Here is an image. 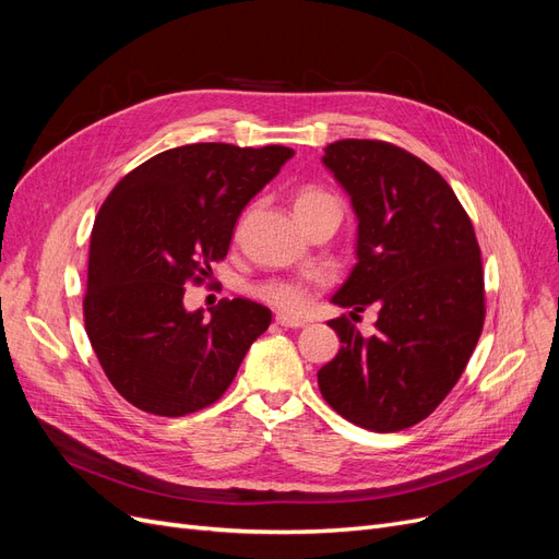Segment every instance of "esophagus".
<instances>
[{
	"mask_svg": "<svg viewBox=\"0 0 559 559\" xmlns=\"http://www.w3.org/2000/svg\"><path fill=\"white\" fill-rule=\"evenodd\" d=\"M275 321L280 326H286V329H300V326L308 324L306 319H296V317H286V314H277Z\"/></svg>",
	"mask_w": 559,
	"mask_h": 559,
	"instance_id": "1",
	"label": "esophagus"
}]
</instances>
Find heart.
Instances as JSON below:
<instances>
[{
  "label": "heart",
  "instance_id": "obj_1",
  "mask_svg": "<svg viewBox=\"0 0 559 559\" xmlns=\"http://www.w3.org/2000/svg\"><path fill=\"white\" fill-rule=\"evenodd\" d=\"M329 202H335L333 195H329L326 191L321 189H314V186H308V189H300L294 198V210L296 214L298 212H306V210H312V207H319V205H329ZM257 294L267 300L270 306H275L284 312H300L302 308L308 306V294L302 286L298 284H292V282H265L261 284Z\"/></svg>",
  "mask_w": 559,
  "mask_h": 559
}]
</instances>
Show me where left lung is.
<instances>
[{
    "label": "left lung",
    "instance_id": "left-lung-1",
    "mask_svg": "<svg viewBox=\"0 0 559 559\" xmlns=\"http://www.w3.org/2000/svg\"><path fill=\"white\" fill-rule=\"evenodd\" d=\"M321 163L357 216V265L331 298L357 319L378 308L376 335L347 317L319 368L321 396L352 425L389 433L429 417L460 380L485 321L480 247L450 183L425 160L378 140H341Z\"/></svg>",
    "mask_w": 559,
    "mask_h": 559
}]
</instances>
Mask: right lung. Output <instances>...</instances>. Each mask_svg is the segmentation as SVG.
<instances>
[{
  "label": "right lung",
  "instance_id": "right-lung-1",
  "mask_svg": "<svg viewBox=\"0 0 559 559\" xmlns=\"http://www.w3.org/2000/svg\"><path fill=\"white\" fill-rule=\"evenodd\" d=\"M292 156L280 144H186L114 186L91 235L83 317L99 366L134 408H207L270 326L273 312L247 298L222 300L212 319L189 312L183 286L226 257L247 202Z\"/></svg>",
  "mask_w": 559,
  "mask_h": 559
}]
</instances>
